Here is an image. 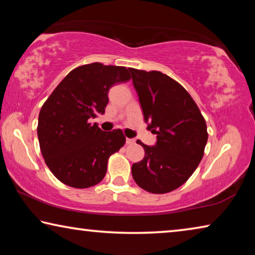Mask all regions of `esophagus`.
<instances>
[{"label": "esophagus", "mask_w": 255, "mask_h": 255, "mask_svg": "<svg viewBox=\"0 0 255 255\" xmlns=\"http://www.w3.org/2000/svg\"><path fill=\"white\" fill-rule=\"evenodd\" d=\"M135 143V139H132V138H126V144L127 145H131Z\"/></svg>", "instance_id": "esophagus-1"}]
</instances>
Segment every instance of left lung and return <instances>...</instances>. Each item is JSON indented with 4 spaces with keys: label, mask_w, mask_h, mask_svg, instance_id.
Here are the masks:
<instances>
[{
    "label": "left lung",
    "mask_w": 255,
    "mask_h": 255,
    "mask_svg": "<svg viewBox=\"0 0 255 255\" xmlns=\"http://www.w3.org/2000/svg\"><path fill=\"white\" fill-rule=\"evenodd\" d=\"M148 130L156 143L145 145V156L131 174L141 189L166 193L181 187L199 165L208 139L199 108L182 85L161 72L129 68Z\"/></svg>",
    "instance_id": "1"
}]
</instances>
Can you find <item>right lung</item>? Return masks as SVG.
I'll return each mask as SVG.
<instances>
[{
    "label": "right lung",
    "mask_w": 255,
    "mask_h": 255,
    "mask_svg": "<svg viewBox=\"0 0 255 255\" xmlns=\"http://www.w3.org/2000/svg\"><path fill=\"white\" fill-rule=\"evenodd\" d=\"M126 67L92 63L68 73L41 107L38 139L60 182L85 189L101 182L110 155L123 147L120 129L103 131L89 120L105 114L112 86L130 80Z\"/></svg>",
    "instance_id": "obj_1"
}]
</instances>
